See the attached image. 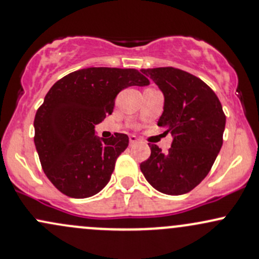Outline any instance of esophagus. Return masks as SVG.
I'll use <instances>...</instances> for the list:
<instances>
[{"label":"esophagus","instance_id":"esophagus-1","mask_svg":"<svg viewBox=\"0 0 259 259\" xmlns=\"http://www.w3.org/2000/svg\"><path fill=\"white\" fill-rule=\"evenodd\" d=\"M138 142V140H137V137H136V136H130V144L131 146H133V144L135 143H137Z\"/></svg>","mask_w":259,"mask_h":259}]
</instances>
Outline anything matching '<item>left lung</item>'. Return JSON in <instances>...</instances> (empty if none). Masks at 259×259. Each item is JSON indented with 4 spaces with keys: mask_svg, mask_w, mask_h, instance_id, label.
I'll list each match as a JSON object with an SVG mask.
<instances>
[{
    "mask_svg": "<svg viewBox=\"0 0 259 259\" xmlns=\"http://www.w3.org/2000/svg\"><path fill=\"white\" fill-rule=\"evenodd\" d=\"M164 95L158 126L174 137L166 154L151 144V157L141 170L155 190L183 195L210 171L222 147L226 116L216 94L202 80L180 69H142Z\"/></svg>",
    "mask_w": 259,
    "mask_h": 259,
    "instance_id": "1",
    "label": "left lung"
}]
</instances>
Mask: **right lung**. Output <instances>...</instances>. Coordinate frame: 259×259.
<instances>
[{"label":"right lung","instance_id":"obj_1","mask_svg":"<svg viewBox=\"0 0 259 259\" xmlns=\"http://www.w3.org/2000/svg\"><path fill=\"white\" fill-rule=\"evenodd\" d=\"M136 69L88 68L68 74L52 86L34 118V144L52 184L66 196L85 199L110 182L128 136L95 135V124L112 113L117 94L147 86Z\"/></svg>","mask_w":259,"mask_h":259}]
</instances>
